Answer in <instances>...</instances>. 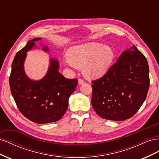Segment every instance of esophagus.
Returning a JSON list of instances; mask_svg holds the SVG:
<instances>
[{
  "instance_id": "34e87169",
  "label": "esophagus",
  "mask_w": 159,
  "mask_h": 159,
  "mask_svg": "<svg viewBox=\"0 0 159 159\" xmlns=\"http://www.w3.org/2000/svg\"><path fill=\"white\" fill-rule=\"evenodd\" d=\"M84 83H85V81H84V80H82L81 78H79L78 79V84H79V85H82Z\"/></svg>"
}]
</instances>
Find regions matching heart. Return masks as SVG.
Masks as SVG:
<instances>
[{"label":"heart","mask_w":159,"mask_h":159,"mask_svg":"<svg viewBox=\"0 0 159 159\" xmlns=\"http://www.w3.org/2000/svg\"><path fill=\"white\" fill-rule=\"evenodd\" d=\"M115 56V51L111 46L92 42L70 48L68 58L64 61L70 66L82 67L86 78L98 79L109 71Z\"/></svg>","instance_id":"b5f03b06"}]
</instances>
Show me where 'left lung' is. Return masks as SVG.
Listing matches in <instances>:
<instances>
[{"instance_id": "1", "label": "left lung", "mask_w": 159, "mask_h": 159, "mask_svg": "<svg viewBox=\"0 0 159 159\" xmlns=\"http://www.w3.org/2000/svg\"><path fill=\"white\" fill-rule=\"evenodd\" d=\"M147 58L133 45L119 56L107 73L92 81L91 104L99 117L124 121L137 113L149 88Z\"/></svg>"}]
</instances>
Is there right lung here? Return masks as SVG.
Instances as JSON below:
<instances>
[{"label": "right lung", "instance_id": "obj_1", "mask_svg": "<svg viewBox=\"0 0 159 159\" xmlns=\"http://www.w3.org/2000/svg\"><path fill=\"white\" fill-rule=\"evenodd\" d=\"M35 38L17 52L12 64L9 84L19 111L31 121L39 124L56 122L65 114L70 96L78 85L77 79H68L58 71L59 62L50 58L47 74L42 80H32L24 70L26 52L36 47ZM44 52L48 48L43 46Z\"/></svg>", "mask_w": 159, "mask_h": 159}]
</instances>
